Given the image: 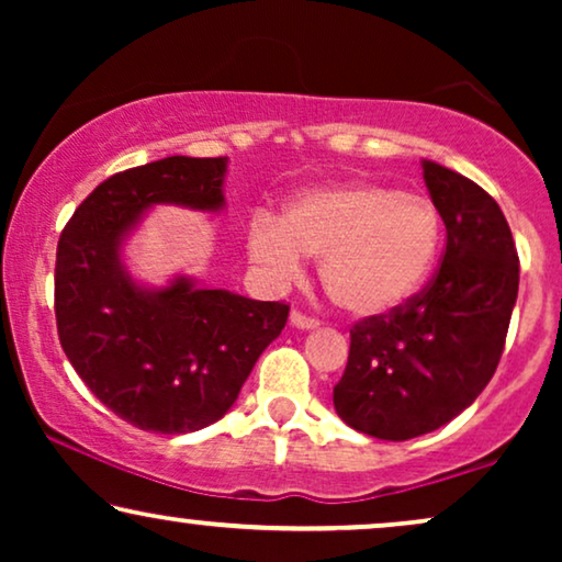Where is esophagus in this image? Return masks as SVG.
I'll use <instances>...</instances> for the list:
<instances>
[{"label": "esophagus", "mask_w": 562, "mask_h": 562, "mask_svg": "<svg viewBox=\"0 0 562 562\" xmlns=\"http://www.w3.org/2000/svg\"><path fill=\"white\" fill-rule=\"evenodd\" d=\"M289 322H291V327H296V329H317L319 327L317 319L306 317V314H302V312H291Z\"/></svg>", "instance_id": "esophagus-1"}]
</instances>
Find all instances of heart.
I'll list each match as a JSON object with an SVG mask.
<instances>
[{
	"label": "heart",
	"mask_w": 562,
	"mask_h": 562,
	"mask_svg": "<svg viewBox=\"0 0 562 562\" xmlns=\"http://www.w3.org/2000/svg\"><path fill=\"white\" fill-rule=\"evenodd\" d=\"M442 245V217L422 194L386 183H337L291 199L283 217L260 212L248 225V256L268 281L302 276L322 258L333 302L358 319L402 310L425 286Z\"/></svg>",
	"instance_id": "b5f03b06"
}]
</instances>
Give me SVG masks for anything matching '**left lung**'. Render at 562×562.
Instances as JSON below:
<instances>
[{"instance_id":"obj_1","label":"left lung","mask_w":562,"mask_h":562,"mask_svg":"<svg viewBox=\"0 0 562 562\" xmlns=\"http://www.w3.org/2000/svg\"><path fill=\"white\" fill-rule=\"evenodd\" d=\"M422 176L448 229L440 271L398 312L350 329L348 366L333 391L345 425L391 442L435 432L479 398L519 291L502 206L435 160H422Z\"/></svg>"}]
</instances>
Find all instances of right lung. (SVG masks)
<instances>
[{
	"label": "right lung",
	"instance_id": "obj_1",
	"mask_svg": "<svg viewBox=\"0 0 562 562\" xmlns=\"http://www.w3.org/2000/svg\"><path fill=\"white\" fill-rule=\"evenodd\" d=\"M227 158L171 156L114 173L74 212L56 252L60 348L99 402L158 435L196 432L229 412L286 325L289 306L179 273L145 286L122 248L158 204L225 210Z\"/></svg>",
	"mask_w": 562,
	"mask_h": 562
}]
</instances>
